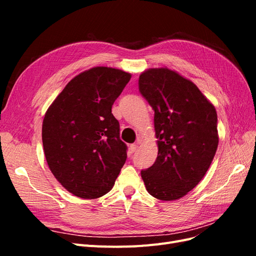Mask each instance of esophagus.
Returning a JSON list of instances; mask_svg holds the SVG:
<instances>
[{
    "instance_id": "34e87169",
    "label": "esophagus",
    "mask_w": 256,
    "mask_h": 256,
    "mask_svg": "<svg viewBox=\"0 0 256 256\" xmlns=\"http://www.w3.org/2000/svg\"><path fill=\"white\" fill-rule=\"evenodd\" d=\"M136 150H138V144H131V145L129 146V150H130L131 154L134 152Z\"/></svg>"
}]
</instances>
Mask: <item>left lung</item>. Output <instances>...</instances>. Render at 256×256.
<instances>
[{
    "instance_id": "1",
    "label": "left lung",
    "mask_w": 256,
    "mask_h": 256,
    "mask_svg": "<svg viewBox=\"0 0 256 256\" xmlns=\"http://www.w3.org/2000/svg\"><path fill=\"white\" fill-rule=\"evenodd\" d=\"M138 90L154 111L158 138L157 159L142 170V180L154 198L178 200L212 164L219 143L216 109L194 83L166 67L143 72Z\"/></svg>"
}]
</instances>
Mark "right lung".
<instances>
[{
    "label": "right lung",
    "instance_id": "1",
    "mask_svg": "<svg viewBox=\"0 0 256 256\" xmlns=\"http://www.w3.org/2000/svg\"><path fill=\"white\" fill-rule=\"evenodd\" d=\"M131 79L120 69L98 66L76 76L49 106L42 145L50 171L82 198H98L114 186L127 159L112 106Z\"/></svg>",
    "mask_w": 256,
    "mask_h": 256
}]
</instances>
